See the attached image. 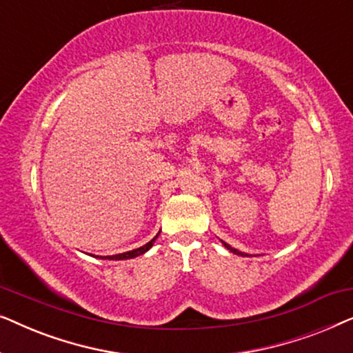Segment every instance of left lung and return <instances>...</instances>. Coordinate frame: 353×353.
<instances>
[{
  "mask_svg": "<svg viewBox=\"0 0 353 353\" xmlns=\"http://www.w3.org/2000/svg\"><path fill=\"white\" fill-rule=\"evenodd\" d=\"M221 243H223V245H225V248H226V249H228V250H230V252H233V254H236V255H241V257H249V255H248V254H245V252H239V250H238V249L231 248V245H230V244H226V243H225V241H221Z\"/></svg>",
  "mask_w": 353,
  "mask_h": 353,
  "instance_id": "8db88e82",
  "label": "left lung"
}]
</instances>
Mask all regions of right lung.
<instances>
[{"label": "right lung", "mask_w": 353, "mask_h": 353, "mask_svg": "<svg viewBox=\"0 0 353 353\" xmlns=\"http://www.w3.org/2000/svg\"><path fill=\"white\" fill-rule=\"evenodd\" d=\"M159 236V234H157ZM157 236H154V238L149 241L148 244H144V245H141V248H138V249H133V250H128V252H123V254H115V255H105V257H99V259H105V260H128V259H134V257H138V255H143V254H146L149 249L152 248L154 245V241L157 239Z\"/></svg>", "instance_id": "1"}]
</instances>
